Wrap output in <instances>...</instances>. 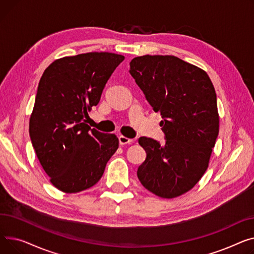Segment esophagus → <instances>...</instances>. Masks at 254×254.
<instances>
[{
    "label": "esophagus",
    "instance_id": "34e87169",
    "mask_svg": "<svg viewBox=\"0 0 254 254\" xmlns=\"http://www.w3.org/2000/svg\"><path fill=\"white\" fill-rule=\"evenodd\" d=\"M132 142H133V140L130 139V138H128V137H125V136H123V135L119 136V143H120L121 145L130 144V143H132Z\"/></svg>",
    "mask_w": 254,
    "mask_h": 254
}]
</instances>
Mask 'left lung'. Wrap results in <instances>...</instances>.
Listing matches in <instances>:
<instances>
[{"label": "left lung", "instance_id": "obj_1", "mask_svg": "<svg viewBox=\"0 0 254 254\" xmlns=\"http://www.w3.org/2000/svg\"><path fill=\"white\" fill-rule=\"evenodd\" d=\"M129 72L155 112L165 143L141 137L146 158L137 169L141 185L162 198L183 195L201 180L219 127L214 87L201 68L170 55L133 58Z\"/></svg>", "mask_w": 254, "mask_h": 254}]
</instances>
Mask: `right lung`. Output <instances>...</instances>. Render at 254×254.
<instances>
[{
    "mask_svg": "<svg viewBox=\"0 0 254 254\" xmlns=\"http://www.w3.org/2000/svg\"><path fill=\"white\" fill-rule=\"evenodd\" d=\"M123 55L90 52L52 63L39 82L29 136L52 185L78 192L100 180L119 146L115 134L91 129L88 111L97 106Z\"/></svg>",
    "mask_w": 254,
    "mask_h": 254,
    "instance_id": "right-lung-1",
    "label": "right lung"
}]
</instances>
